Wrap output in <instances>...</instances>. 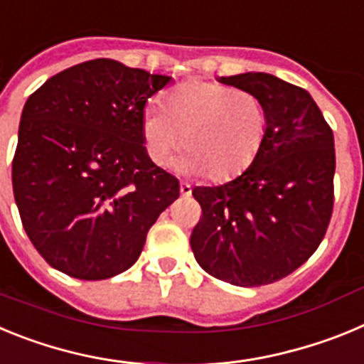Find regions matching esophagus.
I'll return each instance as SVG.
<instances>
[{"label": "esophagus", "mask_w": 364, "mask_h": 364, "mask_svg": "<svg viewBox=\"0 0 364 364\" xmlns=\"http://www.w3.org/2000/svg\"><path fill=\"white\" fill-rule=\"evenodd\" d=\"M180 195H182V197H189V195H191V186L182 182V184H180Z\"/></svg>", "instance_id": "esophagus-1"}]
</instances>
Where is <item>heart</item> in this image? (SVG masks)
<instances>
[{
    "mask_svg": "<svg viewBox=\"0 0 364 364\" xmlns=\"http://www.w3.org/2000/svg\"><path fill=\"white\" fill-rule=\"evenodd\" d=\"M268 131L262 100L205 80L176 85L166 109L149 107L142 118L144 147L156 166H166L184 146L182 169L204 173L211 182L242 175L259 159Z\"/></svg>",
    "mask_w": 364,
    "mask_h": 364,
    "instance_id": "heart-1",
    "label": "heart"
}]
</instances>
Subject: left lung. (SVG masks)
Listing matches in <instances>:
<instances>
[{"label": "left lung", "mask_w": 364, "mask_h": 364, "mask_svg": "<svg viewBox=\"0 0 364 364\" xmlns=\"http://www.w3.org/2000/svg\"><path fill=\"white\" fill-rule=\"evenodd\" d=\"M269 114L259 159L222 186H198L202 215L191 250L204 272L235 286L272 284L319 247L333 211L332 127L310 92L266 73L222 76Z\"/></svg>", "instance_id": "8db88e82"}]
</instances>
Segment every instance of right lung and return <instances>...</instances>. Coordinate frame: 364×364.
Returning <instances> with one entry per match:
<instances>
[{"instance_id":"right-lung-1","label":"right lung","mask_w":364,"mask_h":364,"mask_svg":"<svg viewBox=\"0 0 364 364\" xmlns=\"http://www.w3.org/2000/svg\"><path fill=\"white\" fill-rule=\"evenodd\" d=\"M171 76L98 58L28 96L12 160L25 233L53 268L82 281L129 269L147 231L180 195L147 156V100Z\"/></svg>"}]
</instances>
